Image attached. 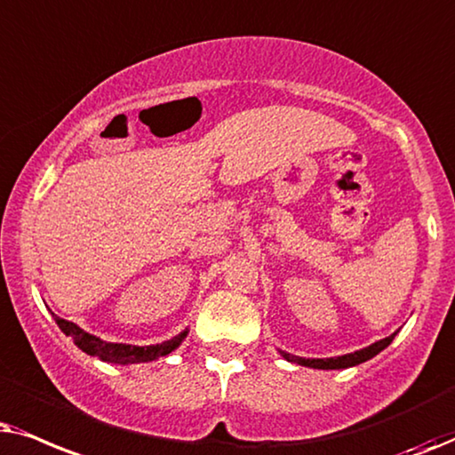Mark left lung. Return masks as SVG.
<instances>
[{"mask_svg": "<svg viewBox=\"0 0 455 455\" xmlns=\"http://www.w3.org/2000/svg\"><path fill=\"white\" fill-rule=\"evenodd\" d=\"M393 337H395V332H393L391 337H385L380 339V341L368 345V347L360 349V351H354V354H347V355H339V358H326V360H310V358H298V355H291L287 351H281L283 358L289 360V362H295V364H301V366H310V368H320V371H337V368H349V366H358L362 362L374 358V355L379 354V351H383L387 345L393 341Z\"/></svg>", "mask_w": 455, "mask_h": 455, "instance_id": "left-lung-1", "label": "left lung"}]
</instances>
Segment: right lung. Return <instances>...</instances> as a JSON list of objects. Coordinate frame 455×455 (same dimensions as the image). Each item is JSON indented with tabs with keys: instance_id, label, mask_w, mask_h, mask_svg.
I'll return each mask as SVG.
<instances>
[{
	"instance_id": "right-lung-1",
	"label": "right lung",
	"mask_w": 455,
	"mask_h": 455,
	"mask_svg": "<svg viewBox=\"0 0 455 455\" xmlns=\"http://www.w3.org/2000/svg\"><path fill=\"white\" fill-rule=\"evenodd\" d=\"M56 318V323L60 329H62L64 335H68L75 339V343L81 347L84 354L89 355H97L100 360L104 362H112V364H137V362H151L162 358V355L171 354L180 345V341L187 337V331L180 332L171 341H164L160 345H148V347H137V345H126V343H108L101 341L100 337L89 335L83 329H78L75 323L64 318Z\"/></svg>"
}]
</instances>
